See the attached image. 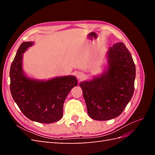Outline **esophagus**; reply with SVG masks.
Returning a JSON list of instances; mask_svg holds the SVG:
<instances>
[{
	"label": "esophagus",
	"mask_w": 155,
	"mask_h": 155,
	"mask_svg": "<svg viewBox=\"0 0 155 155\" xmlns=\"http://www.w3.org/2000/svg\"><path fill=\"white\" fill-rule=\"evenodd\" d=\"M77 77H78V78H79V79H81L84 77V76H83V74H81V73H78V75H77Z\"/></svg>",
	"instance_id": "obj_1"
}]
</instances>
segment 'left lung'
<instances>
[{"instance_id":"obj_1","label":"left lung","mask_w":155,"mask_h":155,"mask_svg":"<svg viewBox=\"0 0 155 155\" xmlns=\"http://www.w3.org/2000/svg\"><path fill=\"white\" fill-rule=\"evenodd\" d=\"M108 59L107 72L92 81L79 83L88 114L96 120H109L118 116L134 93L135 64L124 43L110 47Z\"/></svg>"}]
</instances>
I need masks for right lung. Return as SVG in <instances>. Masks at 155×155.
<instances>
[{"label":"right lung","mask_w":155,"mask_h":155,"mask_svg":"<svg viewBox=\"0 0 155 155\" xmlns=\"http://www.w3.org/2000/svg\"><path fill=\"white\" fill-rule=\"evenodd\" d=\"M24 42L18 48L11 65L10 91L14 101L28 118L39 123L50 124L63 116L64 101L71 89L77 86L74 76H63L47 81L27 78L22 72V54L32 45Z\"/></svg>","instance_id":"add662e5"}]
</instances>
